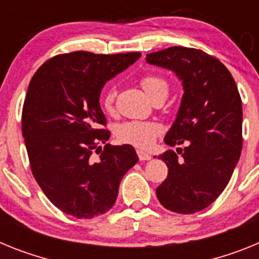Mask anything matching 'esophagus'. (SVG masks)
<instances>
[{
	"mask_svg": "<svg viewBox=\"0 0 259 259\" xmlns=\"http://www.w3.org/2000/svg\"><path fill=\"white\" fill-rule=\"evenodd\" d=\"M137 154H138V157L141 161L150 160V159H151V154H148V152H146V151H142V150H137Z\"/></svg>",
	"mask_w": 259,
	"mask_h": 259,
	"instance_id": "34e87169",
	"label": "esophagus"
}]
</instances>
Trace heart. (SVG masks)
<instances>
[{"instance_id": "1", "label": "heart", "mask_w": 259, "mask_h": 259, "mask_svg": "<svg viewBox=\"0 0 259 259\" xmlns=\"http://www.w3.org/2000/svg\"><path fill=\"white\" fill-rule=\"evenodd\" d=\"M141 87L146 95L150 99L156 95H167L168 83L157 74H146L141 79ZM116 90L114 87H108L103 94L102 104L105 111L111 112L113 109ZM160 134V125L151 121H127L118 125L116 130V136L118 141L123 143L136 146L139 148H147L155 142L156 137Z\"/></svg>"}]
</instances>
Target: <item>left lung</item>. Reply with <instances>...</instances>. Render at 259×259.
<instances>
[{
    "label": "left lung",
    "mask_w": 259,
    "mask_h": 259,
    "mask_svg": "<svg viewBox=\"0 0 259 259\" xmlns=\"http://www.w3.org/2000/svg\"><path fill=\"white\" fill-rule=\"evenodd\" d=\"M146 61L173 71L184 90L176 120L164 142L188 146L177 148L181 158L172 150L159 156L167 164L168 176L156 188V197L173 212H198L222 194L238 163L241 98L228 69L202 51L170 47L150 53Z\"/></svg>",
    "instance_id": "8db88e82"
}]
</instances>
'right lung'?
<instances>
[{"mask_svg":"<svg viewBox=\"0 0 259 259\" xmlns=\"http://www.w3.org/2000/svg\"><path fill=\"white\" fill-rule=\"evenodd\" d=\"M139 57V52H73L51 58L31 79L22 112L31 169L49 201L67 215L91 219L111 210L123 175L138 161L130 145L99 146L111 137L100 129L107 120L99 99L105 83Z\"/></svg>","mask_w":259,"mask_h":259,"instance_id":"1","label":"right lung"}]
</instances>
